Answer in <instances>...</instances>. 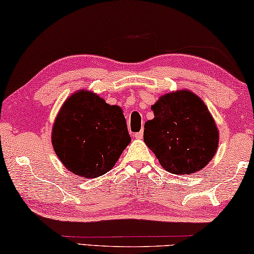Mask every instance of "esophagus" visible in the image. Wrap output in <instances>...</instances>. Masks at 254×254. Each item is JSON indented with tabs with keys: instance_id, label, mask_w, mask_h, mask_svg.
<instances>
[{
	"instance_id": "1",
	"label": "esophagus",
	"mask_w": 254,
	"mask_h": 254,
	"mask_svg": "<svg viewBox=\"0 0 254 254\" xmlns=\"http://www.w3.org/2000/svg\"><path fill=\"white\" fill-rule=\"evenodd\" d=\"M143 135H144V132L143 131H139V132H136L135 137H136L137 139H142L143 138Z\"/></svg>"
}]
</instances>
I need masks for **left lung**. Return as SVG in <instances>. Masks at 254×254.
<instances>
[{
  "label": "left lung",
  "instance_id": "left-lung-1",
  "mask_svg": "<svg viewBox=\"0 0 254 254\" xmlns=\"http://www.w3.org/2000/svg\"><path fill=\"white\" fill-rule=\"evenodd\" d=\"M154 118L144 125V142L172 174L202 170L217 152L219 131L205 102L190 90L161 95Z\"/></svg>",
  "mask_w": 254,
  "mask_h": 254
}]
</instances>
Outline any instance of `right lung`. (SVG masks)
<instances>
[{"label":"right lung","instance_id":"1","mask_svg":"<svg viewBox=\"0 0 254 254\" xmlns=\"http://www.w3.org/2000/svg\"><path fill=\"white\" fill-rule=\"evenodd\" d=\"M130 139L122 108L108 105L84 89L65 100L52 130L58 159L68 171L84 179L110 171Z\"/></svg>","mask_w":254,"mask_h":254}]
</instances>
